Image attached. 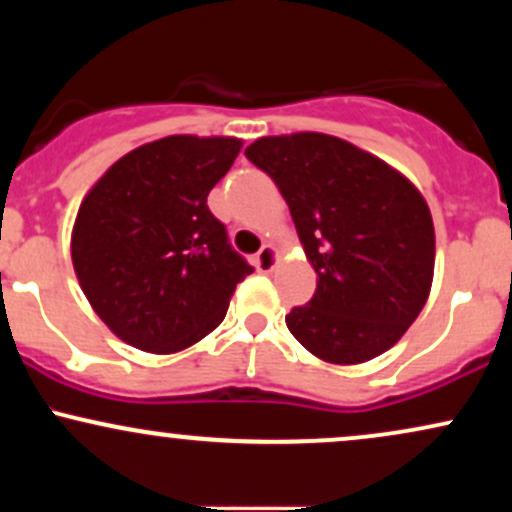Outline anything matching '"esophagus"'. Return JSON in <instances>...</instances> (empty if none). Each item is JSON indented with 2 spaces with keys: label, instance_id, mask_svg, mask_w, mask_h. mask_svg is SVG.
I'll return each mask as SVG.
<instances>
[{
  "label": "esophagus",
  "instance_id": "1",
  "mask_svg": "<svg viewBox=\"0 0 512 512\" xmlns=\"http://www.w3.org/2000/svg\"><path fill=\"white\" fill-rule=\"evenodd\" d=\"M276 262H279V252H276L274 245H262V250L255 255L257 272H274Z\"/></svg>",
  "mask_w": 512,
  "mask_h": 512
}]
</instances>
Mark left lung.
I'll return each instance as SVG.
<instances>
[{"label":"left lung","mask_w":512,"mask_h":512,"mask_svg":"<svg viewBox=\"0 0 512 512\" xmlns=\"http://www.w3.org/2000/svg\"><path fill=\"white\" fill-rule=\"evenodd\" d=\"M245 156L276 182L317 274L286 327L310 354L354 366L395 346L426 305L436 231L399 170L339 137H262Z\"/></svg>","instance_id":"8db88e82"}]
</instances>
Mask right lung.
I'll list each match as a JSON object with an SVG mask.
<instances>
[{
  "instance_id": "right-lung-1",
  "label": "right lung",
  "mask_w": 512,
  "mask_h": 512,
  "mask_svg": "<svg viewBox=\"0 0 512 512\" xmlns=\"http://www.w3.org/2000/svg\"><path fill=\"white\" fill-rule=\"evenodd\" d=\"M240 146L236 137L156 139L115 161L81 202L76 279L110 332L134 349L175 354L197 344L252 274L207 207Z\"/></svg>"
}]
</instances>
